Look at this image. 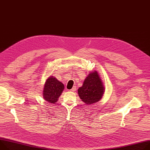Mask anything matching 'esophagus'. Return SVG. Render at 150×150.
<instances>
[{
  "instance_id": "1",
  "label": "esophagus",
  "mask_w": 150,
  "mask_h": 150,
  "mask_svg": "<svg viewBox=\"0 0 150 150\" xmlns=\"http://www.w3.org/2000/svg\"><path fill=\"white\" fill-rule=\"evenodd\" d=\"M75 90H76V87H75V86H74V87H73V88H72V89H71V90H70V91H75Z\"/></svg>"
}]
</instances>
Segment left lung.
Masks as SVG:
<instances>
[{
    "instance_id": "8db88e82",
    "label": "left lung",
    "mask_w": 150,
    "mask_h": 150,
    "mask_svg": "<svg viewBox=\"0 0 150 150\" xmlns=\"http://www.w3.org/2000/svg\"><path fill=\"white\" fill-rule=\"evenodd\" d=\"M105 87L96 71L88 74L84 79L83 85L78 90V95L87 105H91L99 101L103 95Z\"/></svg>"
}]
</instances>
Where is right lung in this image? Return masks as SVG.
<instances>
[{"mask_svg": "<svg viewBox=\"0 0 150 150\" xmlns=\"http://www.w3.org/2000/svg\"><path fill=\"white\" fill-rule=\"evenodd\" d=\"M64 86L62 83L60 82L57 78L50 76L46 80L43 90L44 99L51 103L57 102Z\"/></svg>", "mask_w": 150, "mask_h": 150, "instance_id": "right-lung-1", "label": "right lung"}]
</instances>
